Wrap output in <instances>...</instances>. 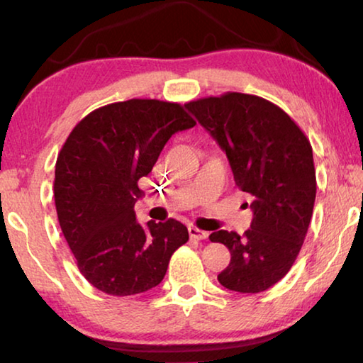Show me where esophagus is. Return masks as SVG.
I'll return each mask as SVG.
<instances>
[{
	"mask_svg": "<svg viewBox=\"0 0 363 363\" xmlns=\"http://www.w3.org/2000/svg\"><path fill=\"white\" fill-rule=\"evenodd\" d=\"M189 235H190V238H194V240H205V238H208L210 233L205 232V230H200L199 227L190 225L189 227Z\"/></svg>",
	"mask_w": 363,
	"mask_h": 363,
	"instance_id": "1",
	"label": "esophagus"
}]
</instances>
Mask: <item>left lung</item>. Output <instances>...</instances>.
<instances>
[{
  "label": "left lung",
  "mask_w": 363,
  "mask_h": 363,
  "mask_svg": "<svg viewBox=\"0 0 363 363\" xmlns=\"http://www.w3.org/2000/svg\"><path fill=\"white\" fill-rule=\"evenodd\" d=\"M186 107L225 152L237 187L251 196L253 220L242 237L210 235L230 251L219 284L238 293L266 291L291 269L311 224L317 181L309 139L259 96L225 93Z\"/></svg>",
  "instance_id": "8db88e82"
}]
</instances>
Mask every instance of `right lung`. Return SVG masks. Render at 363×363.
<instances>
[{
    "label": "right lung",
    "instance_id": "obj_1",
    "mask_svg": "<svg viewBox=\"0 0 363 363\" xmlns=\"http://www.w3.org/2000/svg\"><path fill=\"white\" fill-rule=\"evenodd\" d=\"M195 126L181 104L130 99L96 108L59 152L54 200L60 229L83 277L112 296L157 286L174 251L189 240L176 219L140 225L138 182L168 139Z\"/></svg>",
    "mask_w": 363,
    "mask_h": 363
}]
</instances>
